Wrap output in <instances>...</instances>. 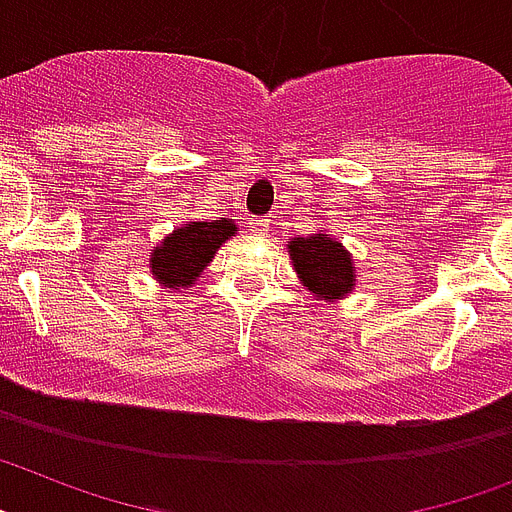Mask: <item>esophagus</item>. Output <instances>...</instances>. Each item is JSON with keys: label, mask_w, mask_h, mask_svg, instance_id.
Returning <instances> with one entry per match:
<instances>
[{"label": "esophagus", "mask_w": 512, "mask_h": 512, "mask_svg": "<svg viewBox=\"0 0 512 512\" xmlns=\"http://www.w3.org/2000/svg\"><path fill=\"white\" fill-rule=\"evenodd\" d=\"M251 230H253V235L266 238V235H269V230H272V219H253Z\"/></svg>", "instance_id": "34e87169"}]
</instances>
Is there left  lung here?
Wrapping results in <instances>:
<instances>
[{
	"label": "left lung",
	"instance_id": "1",
	"mask_svg": "<svg viewBox=\"0 0 512 512\" xmlns=\"http://www.w3.org/2000/svg\"><path fill=\"white\" fill-rule=\"evenodd\" d=\"M287 253L301 285L316 301L337 303L356 290V259L327 230L290 238Z\"/></svg>",
	"mask_w": 512,
	"mask_h": 512
}]
</instances>
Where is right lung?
I'll use <instances>...</instances> for the list:
<instances>
[{"mask_svg": "<svg viewBox=\"0 0 512 512\" xmlns=\"http://www.w3.org/2000/svg\"><path fill=\"white\" fill-rule=\"evenodd\" d=\"M238 235V225L227 217L211 222H188L177 227L164 240H159L151 251L149 269L154 280L167 290H188L196 285L211 259L217 256L222 243Z\"/></svg>", "mask_w": 512, "mask_h": 512, "instance_id": "1", "label": "right lung"}]
</instances>
